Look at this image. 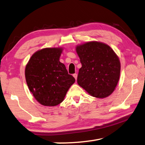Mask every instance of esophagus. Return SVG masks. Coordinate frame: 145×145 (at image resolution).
Here are the masks:
<instances>
[{"label": "esophagus", "mask_w": 145, "mask_h": 145, "mask_svg": "<svg viewBox=\"0 0 145 145\" xmlns=\"http://www.w3.org/2000/svg\"><path fill=\"white\" fill-rule=\"evenodd\" d=\"M73 77L75 78V80H77V73H74V74H73Z\"/></svg>", "instance_id": "esophagus-1"}]
</instances>
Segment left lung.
<instances>
[{
    "label": "left lung",
    "instance_id": "left-lung-1",
    "mask_svg": "<svg viewBox=\"0 0 145 145\" xmlns=\"http://www.w3.org/2000/svg\"><path fill=\"white\" fill-rule=\"evenodd\" d=\"M76 50L82 64L78 84L93 97L111 95L120 75V62L113 50L105 43L91 41L77 46Z\"/></svg>",
    "mask_w": 145,
    "mask_h": 145
}]
</instances>
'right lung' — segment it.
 <instances>
[{
  "instance_id": "right-lung-1",
  "label": "right lung",
  "mask_w": 145,
  "mask_h": 145,
  "mask_svg": "<svg viewBox=\"0 0 145 145\" xmlns=\"http://www.w3.org/2000/svg\"><path fill=\"white\" fill-rule=\"evenodd\" d=\"M60 48H43L32 56L25 67L26 82L33 96L41 105L55 106L64 100L75 82L65 65L59 61Z\"/></svg>"
}]
</instances>
